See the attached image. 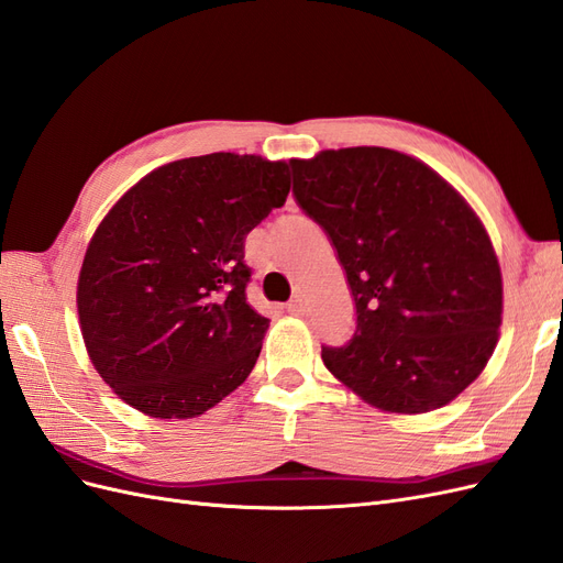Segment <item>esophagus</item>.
<instances>
[{
    "mask_svg": "<svg viewBox=\"0 0 563 563\" xmlns=\"http://www.w3.org/2000/svg\"><path fill=\"white\" fill-rule=\"evenodd\" d=\"M286 310L291 312V314H302L305 312V298L302 296H294L291 300H288Z\"/></svg>",
    "mask_w": 563,
    "mask_h": 563,
    "instance_id": "obj_1",
    "label": "esophagus"
}]
</instances>
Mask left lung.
I'll use <instances>...</instances> for the list:
<instances>
[{
    "instance_id": "left-lung-1",
    "label": "left lung",
    "mask_w": 563,
    "mask_h": 563,
    "mask_svg": "<svg viewBox=\"0 0 563 563\" xmlns=\"http://www.w3.org/2000/svg\"><path fill=\"white\" fill-rule=\"evenodd\" d=\"M298 207L329 234L356 308L333 376L391 413L446 406L484 371L503 275L482 220L428 164L387 147L291 159Z\"/></svg>"
}]
</instances>
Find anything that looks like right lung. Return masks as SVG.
I'll return each mask as SVG.
<instances>
[{
	"label": "right lung",
	"instance_id": "obj_1",
	"mask_svg": "<svg viewBox=\"0 0 563 563\" xmlns=\"http://www.w3.org/2000/svg\"><path fill=\"white\" fill-rule=\"evenodd\" d=\"M286 162L213 155L164 164L119 199L84 255V345L119 399L195 418L240 387L269 321L246 300V234L284 207Z\"/></svg>",
	"mask_w": 563,
	"mask_h": 563
}]
</instances>
